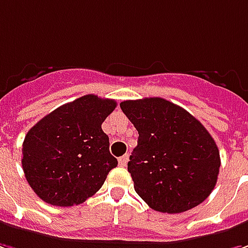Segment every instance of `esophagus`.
<instances>
[{
    "instance_id": "esophagus-1",
    "label": "esophagus",
    "mask_w": 248,
    "mask_h": 248,
    "mask_svg": "<svg viewBox=\"0 0 248 248\" xmlns=\"http://www.w3.org/2000/svg\"><path fill=\"white\" fill-rule=\"evenodd\" d=\"M118 162H119V165L121 166H126L127 165V162H129V155H124V156H121V158L118 159Z\"/></svg>"
}]
</instances>
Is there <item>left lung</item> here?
<instances>
[{
	"mask_svg": "<svg viewBox=\"0 0 248 248\" xmlns=\"http://www.w3.org/2000/svg\"><path fill=\"white\" fill-rule=\"evenodd\" d=\"M121 108L139 132L127 170L141 199L169 214L207 199L217 184L221 159L206 127L165 98L126 100Z\"/></svg>",
	"mask_w": 248,
	"mask_h": 248,
	"instance_id": "8db88e82",
	"label": "left lung"
}]
</instances>
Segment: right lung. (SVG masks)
I'll list each match as a JSON object with an SVG mask.
<instances>
[{"label": "right lung", "instance_id": "right-lung-1", "mask_svg": "<svg viewBox=\"0 0 248 248\" xmlns=\"http://www.w3.org/2000/svg\"><path fill=\"white\" fill-rule=\"evenodd\" d=\"M115 100L86 94L56 108L31 127L23 141L27 183L53 206L81 204L93 196L118 165L101 124Z\"/></svg>", "mask_w": 248, "mask_h": 248}]
</instances>
